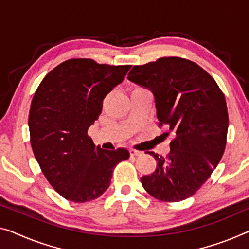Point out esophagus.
I'll return each mask as SVG.
<instances>
[{"label":"esophagus","mask_w":249,"mask_h":249,"mask_svg":"<svg viewBox=\"0 0 249 249\" xmlns=\"http://www.w3.org/2000/svg\"><path fill=\"white\" fill-rule=\"evenodd\" d=\"M129 152H130V156H131V157H139V156L142 155V152H141V151L133 150V149H131V150H130Z\"/></svg>","instance_id":"obj_1"}]
</instances>
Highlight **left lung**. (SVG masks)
<instances>
[{
	"mask_svg": "<svg viewBox=\"0 0 249 249\" xmlns=\"http://www.w3.org/2000/svg\"><path fill=\"white\" fill-rule=\"evenodd\" d=\"M128 80L155 95L159 127L170 142L167 157L152 151L157 161L141 183L156 199H187L210 177L226 147L228 111L225 95L213 76L193 61L169 56L135 66Z\"/></svg>",
	"mask_w": 249,
	"mask_h": 249,
	"instance_id": "left-lung-1",
	"label": "left lung"
}]
</instances>
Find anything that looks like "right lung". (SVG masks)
Segmentation results:
<instances>
[{"label":"right lung","instance_id":"1","mask_svg":"<svg viewBox=\"0 0 249 249\" xmlns=\"http://www.w3.org/2000/svg\"><path fill=\"white\" fill-rule=\"evenodd\" d=\"M130 68L70 59L50 71L34 93L29 113L33 154L50 185L68 200L100 197L114 167L129 158L124 148L95 147L88 129L100 116L103 99Z\"/></svg>","mask_w":249,"mask_h":249}]
</instances>
